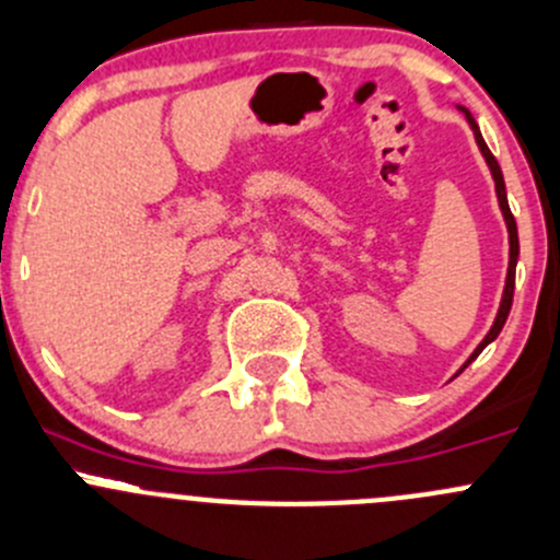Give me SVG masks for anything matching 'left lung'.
I'll list each match as a JSON object with an SVG mask.
<instances>
[{
    "mask_svg": "<svg viewBox=\"0 0 560 560\" xmlns=\"http://www.w3.org/2000/svg\"><path fill=\"white\" fill-rule=\"evenodd\" d=\"M460 110H463V114H466V119H468L470 130H474L476 147H479L481 158H485L487 168H490V174H492V182H495V196H498V207H501L503 223H506V231H509V269H506V282H503V293H501V304H498L495 320H492V326H490V331H487V335H485V340H481L479 346L474 348V353H470V357L466 359V364H463V368L457 370V373H463V370H466L468 364L474 362V359L479 357V353L485 351V348L490 346V342L495 340L498 335H501L503 324H506V318H509V310H512V296H514V269H517V258H520L517 223H514V218H512V209H509V201H506V185H503L501 165H498V160L492 158V152H490V149H487L485 138H481V132H479V125H476V121H474V116H470V110H468V108H463V105H460Z\"/></svg>",
    "mask_w": 560,
    "mask_h": 560,
    "instance_id": "left-lung-1",
    "label": "left lung"
}]
</instances>
